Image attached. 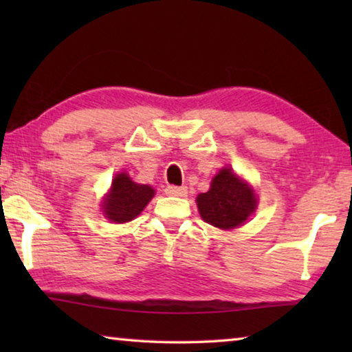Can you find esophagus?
<instances>
[{"label": "esophagus", "instance_id": "esophagus-1", "mask_svg": "<svg viewBox=\"0 0 352 352\" xmlns=\"http://www.w3.org/2000/svg\"><path fill=\"white\" fill-rule=\"evenodd\" d=\"M166 194L174 195V197H184L188 194V189L184 186H175V184H170V186L166 188Z\"/></svg>", "mask_w": 352, "mask_h": 352}]
</instances>
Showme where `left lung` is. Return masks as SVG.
Returning a JSON list of instances; mask_svg holds the SVG:
<instances>
[{
	"instance_id": "left-lung-1",
	"label": "left lung",
	"mask_w": 352,
	"mask_h": 352,
	"mask_svg": "<svg viewBox=\"0 0 352 352\" xmlns=\"http://www.w3.org/2000/svg\"><path fill=\"white\" fill-rule=\"evenodd\" d=\"M201 219L217 228L231 230L245 222L256 208L252 188L225 168L212 178L211 189L197 197Z\"/></svg>"
}]
</instances>
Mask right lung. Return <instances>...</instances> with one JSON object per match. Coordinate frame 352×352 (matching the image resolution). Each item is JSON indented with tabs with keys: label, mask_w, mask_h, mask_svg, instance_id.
<instances>
[{
	"label": "right lung",
	"mask_w": 352,
	"mask_h": 352,
	"mask_svg": "<svg viewBox=\"0 0 352 352\" xmlns=\"http://www.w3.org/2000/svg\"><path fill=\"white\" fill-rule=\"evenodd\" d=\"M155 190L147 184L132 182L127 174H119L111 183V190L104 200V212L111 222L133 220L153 197Z\"/></svg>",
	"instance_id": "add662e5"
}]
</instances>
